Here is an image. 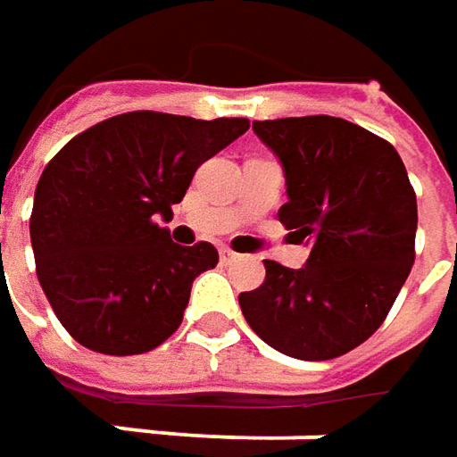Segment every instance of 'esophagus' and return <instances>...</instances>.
Listing matches in <instances>:
<instances>
[{
    "mask_svg": "<svg viewBox=\"0 0 457 457\" xmlns=\"http://www.w3.org/2000/svg\"><path fill=\"white\" fill-rule=\"evenodd\" d=\"M219 254H220V262H223V264H231V262H237V259H238L237 252H231L228 246H220Z\"/></svg>",
    "mask_w": 457,
    "mask_h": 457,
    "instance_id": "esophagus-1",
    "label": "esophagus"
}]
</instances>
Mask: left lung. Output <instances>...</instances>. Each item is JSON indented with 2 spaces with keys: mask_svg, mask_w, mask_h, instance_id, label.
<instances>
[{
  "mask_svg": "<svg viewBox=\"0 0 457 457\" xmlns=\"http://www.w3.org/2000/svg\"><path fill=\"white\" fill-rule=\"evenodd\" d=\"M285 172L279 220L307 241L305 267L264 259L262 287L238 295L256 336L303 361L348 353L384 323L414 264L417 198L396 150L338 116L254 121Z\"/></svg>",
  "mask_w": 457,
  "mask_h": 457,
  "instance_id": "obj_1",
  "label": "left lung"
}]
</instances>
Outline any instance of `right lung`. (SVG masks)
<instances>
[{
	"label": "right lung",
	"instance_id": "1",
	"mask_svg": "<svg viewBox=\"0 0 457 457\" xmlns=\"http://www.w3.org/2000/svg\"><path fill=\"white\" fill-rule=\"evenodd\" d=\"M249 129L246 119L129 112L73 137L43 170L29 238L37 279L62 328L106 356L167 341L213 244L180 246L170 220L198 165Z\"/></svg>",
	"mask_w": 457,
	"mask_h": 457
}]
</instances>
